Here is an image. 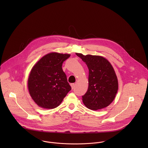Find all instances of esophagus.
Listing matches in <instances>:
<instances>
[{
  "instance_id": "esophagus-1",
  "label": "esophagus",
  "mask_w": 148,
  "mask_h": 148,
  "mask_svg": "<svg viewBox=\"0 0 148 148\" xmlns=\"http://www.w3.org/2000/svg\"><path fill=\"white\" fill-rule=\"evenodd\" d=\"M71 88H72V89H73L75 88V84H74V83L71 84Z\"/></svg>"
}]
</instances>
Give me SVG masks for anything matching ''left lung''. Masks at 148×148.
Segmentation results:
<instances>
[{
	"label": "left lung",
	"instance_id": "obj_1",
	"mask_svg": "<svg viewBox=\"0 0 148 148\" xmlns=\"http://www.w3.org/2000/svg\"><path fill=\"white\" fill-rule=\"evenodd\" d=\"M76 55L85 63L89 69L88 89L82 96L88 108L98 110L109 106L118 90V81L114 69L104 58L90 55Z\"/></svg>",
	"mask_w": 148,
	"mask_h": 148
}]
</instances>
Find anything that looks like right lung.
Segmentation results:
<instances>
[{"label": "right lung", "mask_w": 148, "mask_h": 148, "mask_svg": "<svg viewBox=\"0 0 148 148\" xmlns=\"http://www.w3.org/2000/svg\"><path fill=\"white\" fill-rule=\"evenodd\" d=\"M69 54L48 53L36 64L29 75V94L38 106L53 109L59 106L71 87L62 69Z\"/></svg>", "instance_id": "1"}]
</instances>
